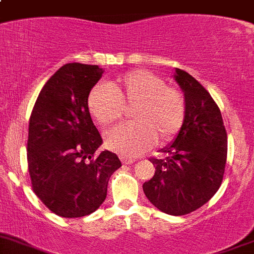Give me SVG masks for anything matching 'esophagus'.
I'll return each mask as SVG.
<instances>
[{
  "label": "esophagus",
  "instance_id": "1",
  "mask_svg": "<svg viewBox=\"0 0 254 254\" xmlns=\"http://www.w3.org/2000/svg\"><path fill=\"white\" fill-rule=\"evenodd\" d=\"M121 161H122L123 164H126V165H131V164H133L134 160L133 159H127V157H123V156H121Z\"/></svg>",
  "mask_w": 254,
  "mask_h": 254
}]
</instances>
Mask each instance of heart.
<instances>
[{"mask_svg": "<svg viewBox=\"0 0 254 254\" xmlns=\"http://www.w3.org/2000/svg\"><path fill=\"white\" fill-rule=\"evenodd\" d=\"M90 116L102 127L122 120L125 107H133L132 123L109 129L104 136L109 150L123 156H138L155 142H169L178 136L186 120L183 90L166 84L162 76L145 69L126 73L111 84H97L87 99Z\"/></svg>", "mask_w": 254, "mask_h": 254, "instance_id": "heart-1", "label": "heart"}]
</instances>
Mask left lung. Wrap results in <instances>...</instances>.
I'll return each mask as SVG.
<instances>
[{
	"instance_id": "obj_1",
	"label": "left lung",
	"mask_w": 254,
	"mask_h": 254,
	"mask_svg": "<svg viewBox=\"0 0 254 254\" xmlns=\"http://www.w3.org/2000/svg\"><path fill=\"white\" fill-rule=\"evenodd\" d=\"M175 80L186 98V120L161 157L150 161L156 171L143 184L151 203L170 215H186L208 203L222 185L228 138L222 113L199 81L176 69Z\"/></svg>"
}]
</instances>
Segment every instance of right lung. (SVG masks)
<instances>
[{"label": "right lung", "mask_w": 254, "mask_h": 254, "mask_svg": "<svg viewBox=\"0 0 254 254\" xmlns=\"http://www.w3.org/2000/svg\"><path fill=\"white\" fill-rule=\"evenodd\" d=\"M102 74L98 65H63L45 83L30 116L32 190L59 217L81 218L97 210L107 196L109 178L121 167L116 153L95 152L102 137L87 99Z\"/></svg>", "instance_id": "add662e5"}]
</instances>
